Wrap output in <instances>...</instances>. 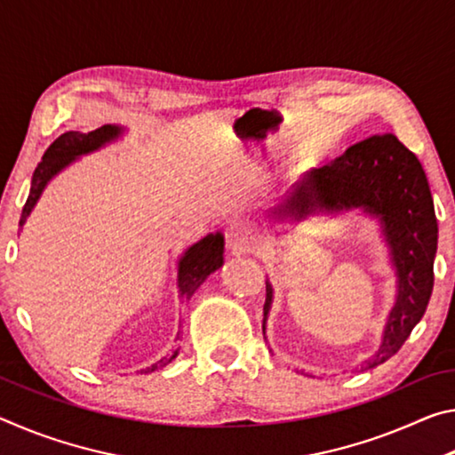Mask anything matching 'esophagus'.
I'll return each mask as SVG.
<instances>
[{
    "instance_id": "34e87169",
    "label": "esophagus",
    "mask_w": 455,
    "mask_h": 455,
    "mask_svg": "<svg viewBox=\"0 0 455 455\" xmlns=\"http://www.w3.org/2000/svg\"><path fill=\"white\" fill-rule=\"evenodd\" d=\"M227 244L228 249L238 251V252H244V251H251L255 249V244L259 241V235L257 230L252 228L249 222H243V220H235L230 222L227 227Z\"/></svg>"
}]
</instances>
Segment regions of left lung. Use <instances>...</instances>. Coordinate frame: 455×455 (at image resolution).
Segmentation results:
<instances>
[{"instance_id":"left-lung-1","label":"left lung","mask_w":455,"mask_h":455,"mask_svg":"<svg viewBox=\"0 0 455 455\" xmlns=\"http://www.w3.org/2000/svg\"><path fill=\"white\" fill-rule=\"evenodd\" d=\"M351 209L379 219L397 275V297L381 347L365 361V367H375L402 349L426 313L437 251V220L426 172L394 134L367 138L329 164L307 171L268 212L279 220L299 222L315 212ZM271 301L273 287L267 281L263 331Z\"/></svg>"}]
</instances>
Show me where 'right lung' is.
Masks as SVG:
<instances>
[{
    "mask_svg": "<svg viewBox=\"0 0 455 455\" xmlns=\"http://www.w3.org/2000/svg\"><path fill=\"white\" fill-rule=\"evenodd\" d=\"M124 132L122 126H100L92 132H70L61 134L50 144V148L44 152L42 163L37 164L32 176V188H29V196L24 204V211H21V219H20V227L26 225V219L29 217V212L34 211V206L37 200H40L44 188L48 187V182L56 176L60 171H64L68 164H72L76 158L84 156V154H90L98 148H102L108 142L118 140V138ZM222 251H225V238H222L220 233L217 235H209L204 238H200L196 244H192L190 249L180 257L179 260V291L180 297L184 301L195 295V291L206 281V276L211 273L217 271V268L222 267ZM179 355V351L172 353L171 359H160L158 363H154L152 367L142 369L144 373L154 371V369L164 367L166 363Z\"/></svg>",
    "mask_w": 455,
    "mask_h": 455,
    "instance_id": "1",
    "label": "right lung"
}]
</instances>
